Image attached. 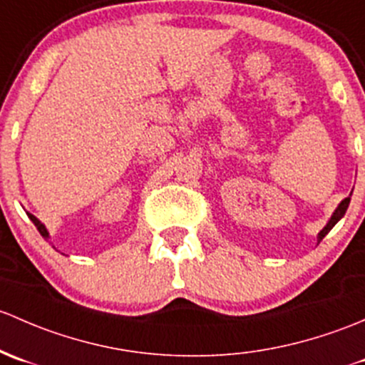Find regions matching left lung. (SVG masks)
<instances>
[{
	"label": "left lung",
	"mask_w": 365,
	"mask_h": 365,
	"mask_svg": "<svg viewBox=\"0 0 365 365\" xmlns=\"http://www.w3.org/2000/svg\"><path fill=\"white\" fill-rule=\"evenodd\" d=\"M351 193H353V190H351ZM351 193H350V197H351ZM350 197H346V198H344V200H341V204L337 205L336 210H334V212H332V216H330V220L327 221V225H325V227L322 228V230H320V234H318V237H317V239H318V242H320V240H322L323 237H325V235L329 234V232L332 230L334 227H336V223H337V221H339L341 217H343L344 214H346V209H348V205H350Z\"/></svg>",
	"instance_id": "obj_1"
}]
</instances>
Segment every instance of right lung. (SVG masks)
Returning a JSON list of instances; mask_svg holds the SVG:
<instances>
[{"mask_svg":"<svg viewBox=\"0 0 365 365\" xmlns=\"http://www.w3.org/2000/svg\"><path fill=\"white\" fill-rule=\"evenodd\" d=\"M28 217H29V220L33 221V223H35V227L38 228L40 235H42L43 239H48V237H51V235H48V230H47V228H45V225L42 223V221L38 220V217H36V216H33V214H29V212H28Z\"/></svg>","mask_w":365,"mask_h":365,"instance_id":"add662e5","label":"right lung"}]
</instances>
